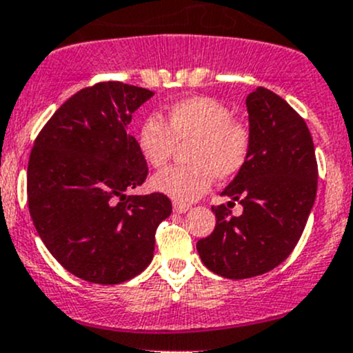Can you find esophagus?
Masks as SVG:
<instances>
[{
    "instance_id": "esophagus-1",
    "label": "esophagus",
    "mask_w": 353,
    "mask_h": 353,
    "mask_svg": "<svg viewBox=\"0 0 353 353\" xmlns=\"http://www.w3.org/2000/svg\"><path fill=\"white\" fill-rule=\"evenodd\" d=\"M173 210H175L176 214H185L190 210V205L188 203H181V202H173Z\"/></svg>"
}]
</instances>
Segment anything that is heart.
Segmentation results:
<instances>
[{"label": "heart", "mask_w": 353, "mask_h": 353, "mask_svg": "<svg viewBox=\"0 0 353 353\" xmlns=\"http://www.w3.org/2000/svg\"><path fill=\"white\" fill-rule=\"evenodd\" d=\"M175 143H190L188 165L172 166L152 176L159 194L176 202H194L212 185L236 176L248 161L252 134L232 119L230 108L210 97H190L166 110L165 123L150 117L137 130V148L148 165L161 168L172 158Z\"/></svg>", "instance_id": "1"}]
</instances>
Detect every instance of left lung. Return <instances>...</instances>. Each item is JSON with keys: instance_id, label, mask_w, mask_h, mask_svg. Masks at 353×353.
<instances>
[{"instance_id": "left-lung-1", "label": "left lung", "mask_w": 353, "mask_h": 353, "mask_svg": "<svg viewBox=\"0 0 353 353\" xmlns=\"http://www.w3.org/2000/svg\"><path fill=\"white\" fill-rule=\"evenodd\" d=\"M252 150L245 168L221 195L243 205L231 216L212 207L216 228L199 239L207 268L226 279L267 274L292 253L307 223L318 188V165L306 122L267 88L246 95Z\"/></svg>"}]
</instances>
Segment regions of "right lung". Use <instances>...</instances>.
I'll return each instance as SVG.
<instances>
[{"label":"right lung","mask_w":353,"mask_h":353,"mask_svg":"<svg viewBox=\"0 0 353 353\" xmlns=\"http://www.w3.org/2000/svg\"><path fill=\"white\" fill-rule=\"evenodd\" d=\"M154 93L98 83L64 101L35 139L27 173L39 236L68 272L114 285L151 263L158 224L172 214L163 194L129 195L148 163L129 132L132 114Z\"/></svg>","instance_id":"1"}]
</instances>
